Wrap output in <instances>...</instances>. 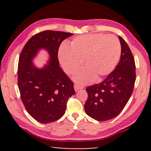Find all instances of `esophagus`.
<instances>
[{
	"instance_id": "esophagus-1",
	"label": "esophagus",
	"mask_w": 151,
	"mask_h": 151,
	"mask_svg": "<svg viewBox=\"0 0 151 151\" xmlns=\"http://www.w3.org/2000/svg\"><path fill=\"white\" fill-rule=\"evenodd\" d=\"M82 88H83V86L78 85V84H74V89H75L76 91H77L80 90V89H82Z\"/></svg>"
}]
</instances>
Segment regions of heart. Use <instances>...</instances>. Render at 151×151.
Returning a JSON list of instances; mask_svg holds the SVG:
<instances>
[{
	"mask_svg": "<svg viewBox=\"0 0 151 151\" xmlns=\"http://www.w3.org/2000/svg\"><path fill=\"white\" fill-rule=\"evenodd\" d=\"M121 53L118 38L113 35L91 34L74 38L69 47L63 45L59 50V60L68 74L77 71L84 61V70L74 76L81 84L100 80L109 75L117 65Z\"/></svg>",
	"mask_w": 151,
	"mask_h": 151,
	"instance_id": "obj_1",
	"label": "heart"
}]
</instances>
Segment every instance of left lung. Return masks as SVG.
<instances>
[{"label":"left lung","mask_w":151,"mask_h":151,"mask_svg":"<svg viewBox=\"0 0 151 151\" xmlns=\"http://www.w3.org/2000/svg\"><path fill=\"white\" fill-rule=\"evenodd\" d=\"M121 57L115 69L100 84L86 88L88 98L84 110L98 121H107L118 115L133 93L136 79L135 60L125 40L119 36Z\"/></svg>","instance_id":"8db88e82"}]
</instances>
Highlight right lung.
<instances>
[{"label": "right lung", "mask_w": 151, "mask_h": 151, "mask_svg": "<svg viewBox=\"0 0 151 151\" xmlns=\"http://www.w3.org/2000/svg\"><path fill=\"white\" fill-rule=\"evenodd\" d=\"M73 34L47 30L33 36L20 53L18 67V85L26 110L42 124L53 122L65 114L69 97L75 94L73 83L59 66L58 52L65 39ZM45 48L49 63L41 69L32 60L38 51Z\"/></svg>", "instance_id": "obj_1"}]
</instances>
